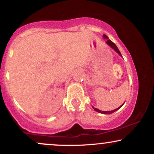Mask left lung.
<instances>
[{
    "mask_svg": "<svg viewBox=\"0 0 154 154\" xmlns=\"http://www.w3.org/2000/svg\"><path fill=\"white\" fill-rule=\"evenodd\" d=\"M103 38H104V39H107V40L106 41V43L108 45H109V46H110L111 48L112 49H114V51H116V53H117L120 56H122V54H121V53H120V51H119V49H118V48L116 47V45H115V44H114V43H113L112 41H111V40H109V38H108V37L106 36V35H103ZM123 103V104H124ZM123 104L122 106H120V107H119V108H117V109H114V110H112V111H100V110H99V109H96V108H94L93 106H93V109H94L95 111H96L97 112H98V113H100V114H112V113H114V112H115L116 111H117L118 109H119L120 108H121L122 106H123Z\"/></svg>",
    "mask_w": 154,
    "mask_h": 154,
    "instance_id": "obj_1",
    "label": "left lung"
}]
</instances>
